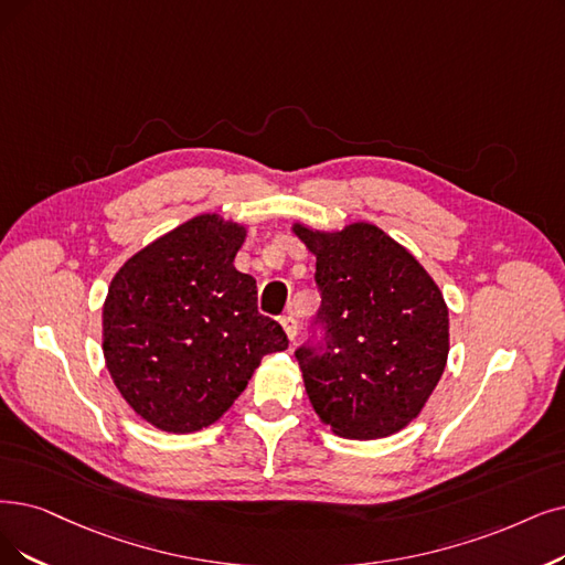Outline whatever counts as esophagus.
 Returning a JSON list of instances; mask_svg holds the SVG:
<instances>
[{
  "mask_svg": "<svg viewBox=\"0 0 565 565\" xmlns=\"http://www.w3.org/2000/svg\"><path fill=\"white\" fill-rule=\"evenodd\" d=\"M280 324H282V329H285V333H287V338H289V343H295V341H297V333H299L297 320L291 318V315H285V318L280 320Z\"/></svg>",
  "mask_w": 565,
  "mask_h": 565,
  "instance_id": "1",
  "label": "esophagus"
}]
</instances>
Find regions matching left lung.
<instances>
[{"label":"left lung","mask_w":565,"mask_h":565,"mask_svg":"<svg viewBox=\"0 0 565 565\" xmlns=\"http://www.w3.org/2000/svg\"><path fill=\"white\" fill-rule=\"evenodd\" d=\"M295 234L318 259L320 343L297 350L306 392L335 436L387 438L408 426L447 364L449 318L434 278L375 224Z\"/></svg>","instance_id":"obj_1"}]
</instances>
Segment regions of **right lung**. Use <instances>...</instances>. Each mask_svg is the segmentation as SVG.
I'll return each mask as SVG.
<instances>
[{"label": "right lung", "instance_id": "obj_1", "mask_svg": "<svg viewBox=\"0 0 565 565\" xmlns=\"http://www.w3.org/2000/svg\"><path fill=\"white\" fill-rule=\"evenodd\" d=\"M245 227L196 215L146 245L110 280L106 369L129 408L169 434L211 426L247 387L282 327L259 315L257 282L234 257Z\"/></svg>", "mask_w": 565, "mask_h": 565}]
</instances>
